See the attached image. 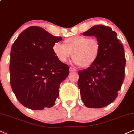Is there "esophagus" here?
I'll use <instances>...</instances> for the list:
<instances>
[{
	"label": "esophagus",
	"instance_id": "1",
	"mask_svg": "<svg viewBox=\"0 0 134 134\" xmlns=\"http://www.w3.org/2000/svg\"><path fill=\"white\" fill-rule=\"evenodd\" d=\"M69 70H70V72H76V69H74V68H72V67H70V69H69Z\"/></svg>",
	"mask_w": 134,
	"mask_h": 134
}]
</instances>
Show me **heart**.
Wrapping results in <instances>:
<instances>
[{"label":"heart","mask_w":134,"mask_h":134,"mask_svg":"<svg viewBox=\"0 0 134 134\" xmlns=\"http://www.w3.org/2000/svg\"><path fill=\"white\" fill-rule=\"evenodd\" d=\"M52 50L59 62H65L72 53L75 64L87 68L93 65L99 57L101 45L96 38L76 35L65 39L64 44L55 43Z\"/></svg>","instance_id":"heart-1"}]
</instances>
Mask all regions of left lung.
I'll list each match as a JSON object with an SVG mask.
<instances>
[{
  "label": "left lung",
  "mask_w": 134,
  "mask_h": 134,
  "mask_svg": "<svg viewBox=\"0 0 134 134\" xmlns=\"http://www.w3.org/2000/svg\"><path fill=\"white\" fill-rule=\"evenodd\" d=\"M94 36L100 43L99 57L93 65L79 70L78 86L84 105L91 108L107 107L118 96L125 77L124 48L116 32L99 24L82 33Z\"/></svg>",
  "instance_id": "obj_1"
}]
</instances>
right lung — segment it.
I'll use <instances>...</instances> for the list:
<instances>
[{
	"label": "right lung",
	"instance_id": "add662e5",
	"mask_svg": "<svg viewBox=\"0 0 134 134\" xmlns=\"http://www.w3.org/2000/svg\"><path fill=\"white\" fill-rule=\"evenodd\" d=\"M62 40L39 26L19 35L10 50V82L18 101L31 110L50 108L59 95L60 84L69 66L58 60L52 48Z\"/></svg>",
	"mask_w": 134,
	"mask_h": 134
}]
</instances>
